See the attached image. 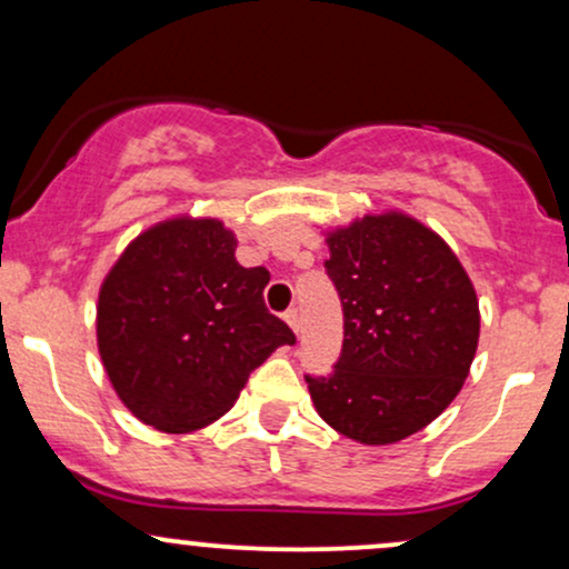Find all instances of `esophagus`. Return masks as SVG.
<instances>
[{
    "instance_id": "obj_1",
    "label": "esophagus",
    "mask_w": 569,
    "mask_h": 569,
    "mask_svg": "<svg viewBox=\"0 0 569 569\" xmlns=\"http://www.w3.org/2000/svg\"><path fill=\"white\" fill-rule=\"evenodd\" d=\"M283 318H286V323H289L291 329L299 335V310H297V307H291V310H286Z\"/></svg>"
}]
</instances>
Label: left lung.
<instances>
[{
  "instance_id": "obj_1",
  "label": "left lung",
  "mask_w": 569,
  "mask_h": 569,
  "mask_svg": "<svg viewBox=\"0 0 569 569\" xmlns=\"http://www.w3.org/2000/svg\"><path fill=\"white\" fill-rule=\"evenodd\" d=\"M326 243L345 339L331 375H305L312 403L348 439L401 441L468 377L479 342L471 278L439 234L403 213L363 217Z\"/></svg>"
}]
</instances>
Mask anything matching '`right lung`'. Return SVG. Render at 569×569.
<instances>
[{
  "mask_svg": "<svg viewBox=\"0 0 569 569\" xmlns=\"http://www.w3.org/2000/svg\"><path fill=\"white\" fill-rule=\"evenodd\" d=\"M217 219H173L126 248L98 293V352L122 403L184 433L238 401L293 331L264 307V267H240Z\"/></svg>",
  "mask_w": 569,
  "mask_h": 569,
  "instance_id": "obj_1",
  "label": "right lung"
}]
</instances>
